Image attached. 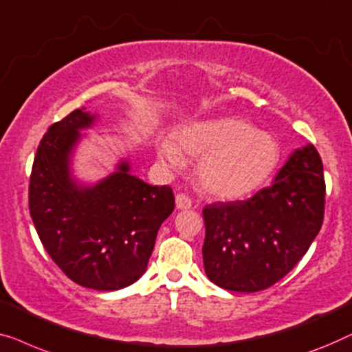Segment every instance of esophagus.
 Listing matches in <instances>:
<instances>
[{
    "label": "esophagus",
    "instance_id": "esophagus-1",
    "mask_svg": "<svg viewBox=\"0 0 352 352\" xmlns=\"http://www.w3.org/2000/svg\"><path fill=\"white\" fill-rule=\"evenodd\" d=\"M175 206L178 210H186V209H191V199L185 195H177L175 196Z\"/></svg>",
    "mask_w": 352,
    "mask_h": 352
}]
</instances>
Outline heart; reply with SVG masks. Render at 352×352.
I'll list each match as a JSON object with an SVG mask.
<instances>
[{
  "instance_id": "1",
  "label": "heart",
  "mask_w": 352,
  "mask_h": 352,
  "mask_svg": "<svg viewBox=\"0 0 352 352\" xmlns=\"http://www.w3.org/2000/svg\"><path fill=\"white\" fill-rule=\"evenodd\" d=\"M156 153L170 169H180L185 155L201 157L197 183L207 195L225 201L242 199L258 190L279 162V145L270 133L232 116L188 122L178 129L177 142L157 138Z\"/></svg>"
}]
</instances>
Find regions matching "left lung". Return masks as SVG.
<instances>
[{
  "label": "left lung",
  "instance_id": "8db88e82",
  "mask_svg": "<svg viewBox=\"0 0 352 352\" xmlns=\"http://www.w3.org/2000/svg\"><path fill=\"white\" fill-rule=\"evenodd\" d=\"M322 161L314 145L296 150L273 185L247 201L215 202L202 210V260L225 290H265L298 263L324 220Z\"/></svg>",
  "mask_w": 352,
  "mask_h": 352
}]
</instances>
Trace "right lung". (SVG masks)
I'll list each match as a JSON object with an SVG mask.
<instances>
[{"instance_id":"add662e5","label":"right lung","mask_w":352,"mask_h":352,"mask_svg":"<svg viewBox=\"0 0 352 352\" xmlns=\"http://www.w3.org/2000/svg\"><path fill=\"white\" fill-rule=\"evenodd\" d=\"M98 115L78 108L44 133L30 177V215L44 249L73 282L120 290L140 279L157 231L175 207L169 186L132 174L129 157L96 183L81 182L73 156Z\"/></svg>"}]
</instances>
